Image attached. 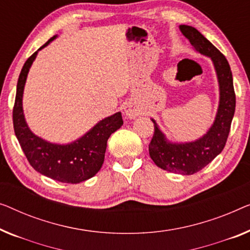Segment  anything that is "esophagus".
<instances>
[{"instance_id":"34e87169","label":"esophagus","mask_w":250,"mask_h":250,"mask_svg":"<svg viewBox=\"0 0 250 250\" xmlns=\"http://www.w3.org/2000/svg\"><path fill=\"white\" fill-rule=\"evenodd\" d=\"M124 113L126 115V117L129 118V119H133L140 114V109H139V107L136 106V104H127L124 107Z\"/></svg>"}]
</instances>
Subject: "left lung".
I'll list each match as a JSON object with an SVG mask.
<instances>
[{"mask_svg": "<svg viewBox=\"0 0 250 250\" xmlns=\"http://www.w3.org/2000/svg\"><path fill=\"white\" fill-rule=\"evenodd\" d=\"M180 31L195 50L212 60L218 77L220 101L214 123L203 136L193 142L172 143L158 127L149 144L150 157L159 168L182 175H193L208 166L226 146L236 109L232 73L226 56L213 46L197 29L182 24Z\"/></svg>", "mask_w": 250, "mask_h": 250, "instance_id": "left-lung-1", "label": "left lung"}]
</instances>
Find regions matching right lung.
Segmentation results:
<instances>
[{"mask_svg": "<svg viewBox=\"0 0 250 250\" xmlns=\"http://www.w3.org/2000/svg\"><path fill=\"white\" fill-rule=\"evenodd\" d=\"M56 37L54 36L50 38L38 50L44 48ZM38 50L26 61L18 80L13 107L14 133L29 164L36 171L61 183L79 184L90 179L100 170L104 160L107 141L123 125L122 114L118 111L103 119L80 139L68 144L50 143L35 135L24 119L22 96L28 72Z\"/></svg>", "mask_w": 250, "mask_h": 250, "instance_id": "right-lung-1", "label": "right lung"}]
</instances>
